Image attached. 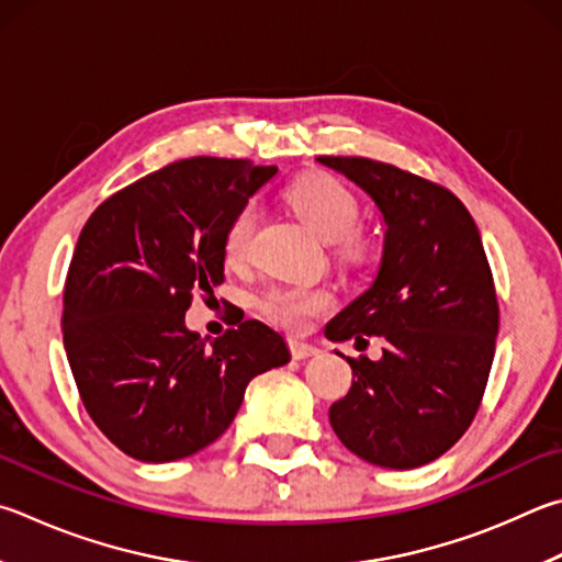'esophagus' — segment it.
I'll return each instance as SVG.
<instances>
[{"mask_svg":"<svg viewBox=\"0 0 562 562\" xmlns=\"http://www.w3.org/2000/svg\"><path fill=\"white\" fill-rule=\"evenodd\" d=\"M290 353H292V359L302 361V359H310V356L319 353V349H316V346H312V344H304V341L292 339L290 341Z\"/></svg>","mask_w":562,"mask_h":562,"instance_id":"esophagus-1","label":"esophagus"}]
</instances>
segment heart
<instances>
[{"label": "heart", "mask_w": 562, "mask_h": 562, "mask_svg": "<svg viewBox=\"0 0 562 562\" xmlns=\"http://www.w3.org/2000/svg\"><path fill=\"white\" fill-rule=\"evenodd\" d=\"M290 209L307 223L324 243H334L341 262H363L371 255V238L356 226L361 216L359 199L341 181L326 175L302 177L284 191ZM260 211L246 203L223 236V255L231 265L248 260L252 236L258 231ZM334 297L324 288H272L260 297V312L288 331H304L316 316L329 312Z\"/></svg>", "instance_id": "b5f03b06"}]
</instances>
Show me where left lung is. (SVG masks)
Instances as JSON below:
<instances>
[{"label": "left lung", "instance_id": "left-lung-1", "mask_svg": "<svg viewBox=\"0 0 562 562\" xmlns=\"http://www.w3.org/2000/svg\"><path fill=\"white\" fill-rule=\"evenodd\" d=\"M383 213L379 274L326 324V339L385 341L383 359H346L356 381L329 407L346 450L415 469L445 454L482 405L498 302L482 236L450 189L366 157H319Z\"/></svg>", "mask_w": 562, "mask_h": 562}]
</instances>
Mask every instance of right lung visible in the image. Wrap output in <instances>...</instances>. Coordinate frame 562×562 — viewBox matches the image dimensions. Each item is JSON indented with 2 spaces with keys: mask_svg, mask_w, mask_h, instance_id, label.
Masks as SVG:
<instances>
[{
  "mask_svg": "<svg viewBox=\"0 0 562 562\" xmlns=\"http://www.w3.org/2000/svg\"><path fill=\"white\" fill-rule=\"evenodd\" d=\"M278 167L193 157L120 189L80 231L64 292V346L80 401L139 462H175L228 430L258 373L290 361L258 319L218 339L189 331L193 294L223 282V236Z\"/></svg>",
  "mask_w": 562,
  "mask_h": 562,
  "instance_id": "1",
  "label": "right lung"
}]
</instances>
